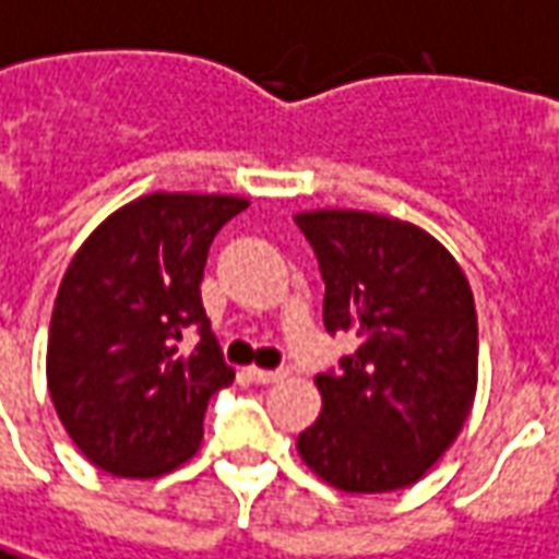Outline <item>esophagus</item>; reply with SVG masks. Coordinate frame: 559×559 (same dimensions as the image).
<instances>
[{"label":"esophagus","instance_id":"esophagus-1","mask_svg":"<svg viewBox=\"0 0 559 559\" xmlns=\"http://www.w3.org/2000/svg\"><path fill=\"white\" fill-rule=\"evenodd\" d=\"M248 376L253 382H260V385H272V382H281L284 379V370H263V367H248Z\"/></svg>","mask_w":559,"mask_h":559}]
</instances>
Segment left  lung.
Instances as JSON below:
<instances>
[{
    "label": "left lung",
    "instance_id": "left-lung-1",
    "mask_svg": "<svg viewBox=\"0 0 559 559\" xmlns=\"http://www.w3.org/2000/svg\"><path fill=\"white\" fill-rule=\"evenodd\" d=\"M328 333L355 355L314 376L321 416L296 450L343 492L413 487L453 447L477 394V311L453 253L428 231L367 211H306Z\"/></svg>",
    "mask_w": 559,
    "mask_h": 559
}]
</instances>
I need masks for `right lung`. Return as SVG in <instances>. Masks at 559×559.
Masks as SVG:
<instances>
[{
	"label": "right lung",
	"mask_w": 559,
	"mask_h": 559,
	"mask_svg": "<svg viewBox=\"0 0 559 559\" xmlns=\"http://www.w3.org/2000/svg\"><path fill=\"white\" fill-rule=\"evenodd\" d=\"M238 195L152 192L75 250L48 330V391L72 443L116 477H162L199 453L204 409L235 370L201 306L214 235ZM200 330V345L185 340Z\"/></svg>",
	"instance_id": "obj_1"
}]
</instances>
